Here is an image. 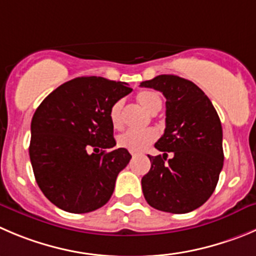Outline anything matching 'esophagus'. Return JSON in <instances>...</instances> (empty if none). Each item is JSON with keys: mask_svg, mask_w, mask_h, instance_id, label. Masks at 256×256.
I'll use <instances>...</instances> for the list:
<instances>
[{"mask_svg": "<svg viewBox=\"0 0 256 256\" xmlns=\"http://www.w3.org/2000/svg\"><path fill=\"white\" fill-rule=\"evenodd\" d=\"M130 154H132V156H133V157H136V156H137V154H138V153H137V152H130Z\"/></svg>", "mask_w": 256, "mask_h": 256, "instance_id": "34e87169", "label": "esophagus"}]
</instances>
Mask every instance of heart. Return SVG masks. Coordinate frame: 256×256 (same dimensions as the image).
Returning a JSON list of instances; mask_svg holds the SVG:
<instances>
[{"instance_id": "heart-1", "label": "heart", "mask_w": 256, "mask_h": 256, "mask_svg": "<svg viewBox=\"0 0 256 256\" xmlns=\"http://www.w3.org/2000/svg\"><path fill=\"white\" fill-rule=\"evenodd\" d=\"M137 100L150 114H156L162 106V99L154 92H142L137 96ZM123 100H116L109 110V119L116 130H119L123 126ZM156 140H157V133L153 130H142V132L126 130L118 136L116 143L119 147L126 148L132 152H138V150H146Z\"/></svg>"}]
</instances>
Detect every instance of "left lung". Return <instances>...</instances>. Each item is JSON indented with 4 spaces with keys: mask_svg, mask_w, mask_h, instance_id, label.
I'll use <instances>...</instances> for the list:
<instances>
[{
    "mask_svg": "<svg viewBox=\"0 0 256 256\" xmlns=\"http://www.w3.org/2000/svg\"><path fill=\"white\" fill-rule=\"evenodd\" d=\"M140 86L160 90L166 98V130L148 156L150 170L142 178L148 205L172 214L202 206L218 184L224 166L222 126L202 90L177 75H158ZM172 158L166 160L168 153Z\"/></svg>",
    "mask_w": 256,
    "mask_h": 256,
    "instance_id": "obj_1",
    "label": "left lung"
}]
</instances>
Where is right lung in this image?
<instances>
[{"mask_svg":"<svg viewBox=\"0 0 256 256\" xmlns=\"http://www.w3.org/2000/svg\"><path fill=\"white\" fill-rule=\"evenodd\" d=\"M130 92L126 82L75 78L36 109L28 153L36 182L54 205L85 214L108 202L116 176L132 158L126 148L106 150L116 146L109 110Z\"/></svg>","mask_w":256,"mask_h":256,"instance_id":"obj_1","label":"right lung"}]
</instances>
